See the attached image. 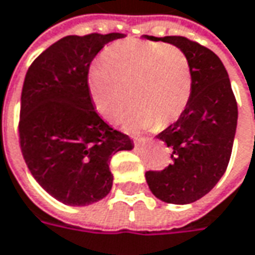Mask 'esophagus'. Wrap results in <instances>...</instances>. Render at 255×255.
<instances>
[{
	"label": "esophagus",
	"mask_w": 255,
	"mask_h": 255,
	"mask_svg": "<svg viewBox=\"0 0 255 255\" xmlns=\"http://www.w3.org/2000/svg\"><path fill=\"white\" fill-rule=\"evenodd\" d=\"M133 143H134L136 147H146V146L150 143V140H149V139H142V137H134V139H133Z\"/></svg>",
	"instance_id": "34e87169"
}]
</instances>
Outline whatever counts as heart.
Masks as SVG:
<instances>
[{
  "mask_svg": "<svg viewBox=\"0 0 255 255\" xmlns=\"http://www.w3.org/2000/svg\"><path fill=\"white\" fill-rule=\"evenodd\" d=\"M191 69L180 48L154 41L125 39L103 51L88 75L93 106L103 119L121 118L129 132L177 121L191 96Z\"/></svg>",
  "mask_w": 255,
  "mask_h": 255,
  "instance_id": "1",
  "label": "heart"
}]
</instances>
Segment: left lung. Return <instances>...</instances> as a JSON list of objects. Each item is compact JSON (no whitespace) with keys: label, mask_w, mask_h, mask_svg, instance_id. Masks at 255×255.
I'll return each instance as SVG.
<instances>
[{"label":"left lung","mask_w":255,"mask_h":255,"mask_svg":"<svg viewBox=\"0 0 255 255\" xmlns=\"http://www.w3.org/2000/svg\"><path fill=\"white\" fill-rule=\"evenodd\" d=\"M180 48L191 69V96L181 116L157 134L171 149L163 170L146 171L153 194L164 203L189 204L217 184L230 162L237 128V102L220 58L184 36H149Z\"/></svg>","instance_id":"left-lung-1"}]
</instances>
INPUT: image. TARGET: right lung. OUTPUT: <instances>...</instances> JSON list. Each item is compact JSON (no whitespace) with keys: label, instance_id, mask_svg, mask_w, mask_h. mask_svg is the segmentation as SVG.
<instances>
[{"label":"right lung","instance_id":"add662e5","mask_svg":"<svg viewBox=\"0 0 255 255\" xmlns=\"http://www.w3.org/2000/svg\"><path fill=\"white\" fill-rule=\"evenodd\" d=\"M119 32L68 35L39 55L25 75L19 146L34 179L68 206H86L109 194L112 154L132 150L93 108L88 74L103 46Z\"/></svg>","mask_w":255,"mask_h":255}]
</instances>
